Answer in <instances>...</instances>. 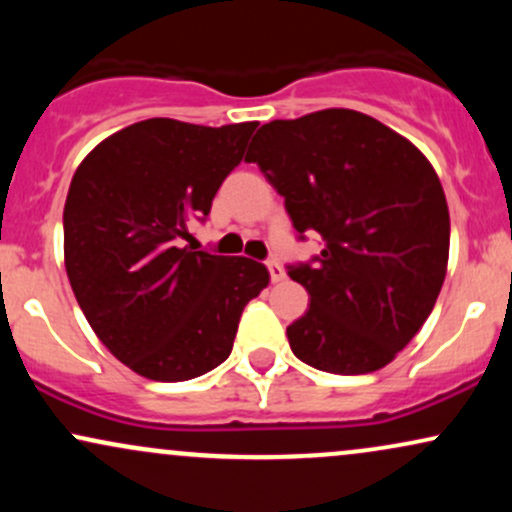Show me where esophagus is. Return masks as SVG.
I'll use <instances>...</instances> for the list:
<instances>
[{"mask_svg":"<svg viewBox=\"0 0 512 512\" xmlns=\"http://www.w3.org/2000/svg\"><path fill=\"white\" fill-rule=\"evenodd\" d=\"M267 269H269V276H272V281H274V284H279V281H284L286 272H284V267H281L279 262L269 260V262H267Z\"/></svg>","mask_w":512,"mask_h":512,"instance_id":"esophagus-1","label":"esophagus"}]
</instances>
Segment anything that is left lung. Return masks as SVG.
Wrapping results in <instances>:
<instances>
[{"instance_id": "8db88e82", "label": "left lung", "mask_w": 512, "mask_h": 512, "mask_svg": "<svg viewBox=\"0 0 512 512\" xmlns=\"http://www.w3.org/2000/svg\"><path fill=\"white\" fill-rule=\"evenodd\" d=\"M248 163L284 197L313 264L289 267L310 308L286 327L291 351L325 373L385 368L421 330L448 272L443 185L409 139L375 117L327 108L262 125Z\"/></svg>"}]
</instances>
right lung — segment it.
Segmentation results:
<instances>
[{"instance_id": "obj_1", "label": "right lung", "mask_w": 512, "mask_h": 512, "mask_svg": "<svg viewBox=\"0 0 512 512\" xmlns=\"http://www.w3.org/2000/svg\"><path fill=\"white\" fill-rule=\"evenodd\" d=\"M255 129L151 117L76 168L64 202L69 284L105 349L142 378L182 383L219 366L243 308L267 289L260 262L180 248Z\"/></svg>"}]
</instances>
